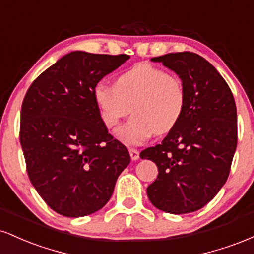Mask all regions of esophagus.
<instances>
[{
	"label": "esophagus",
	"instance_id": "obj_1",
	"mask_svg": "<svg viewBox=\"0 0 254 254\" xmlns=\"http://www.w3.org/2000/svg\"><path fill=\"white\" fill-rule=\"evenodd\" d=\"M129 153H130L131 160H133V161H136V160H138V157H139V151H138V150L133 149V148H130Z\"/></svg>",
	"mask_w": 254,
	"mask_h": 254
}]
</instances>
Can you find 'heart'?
Listing matches in <instances>:
<instances>
[{"label":"heart","mask_w":254,"mask_h":254,"mask_svg":"<svg viewBox=\"0 0 254 254\" xmlns=\"http://www.w3.org/2000/svg\"><path fill=\"white\" fill-rule=\"evenodd\" d=\"M93 94L107 127H116L132 111V117L116 130V136L130 145L144 143L154 133L171 131L185 110L183 81L150 64L125 71L116 86L99 82Z\"/></svg>","instance_id":"obj_1"}]
</instances>
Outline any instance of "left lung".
<instances>
[{
    "label": "left lung",
    "mask_w": 254,
    "mask_h": 254,
    "mask_svg": "<svg viewBox=\"0 0 254 254\" xmlns=\"http://www.w3.org/2000/svg\"><path fill=\"white\" fill-rule=\"evenodd\" d=\"M151 61L183 81L185 110L161 144L139 154L159 168L147 194L159 210L189 214L210 202L227 182L238 143L237 106L224 78L199 55L176 52Z\"/></svg>",
    "instance_id": "left-lung-1"
}]
</instances>
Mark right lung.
I'll return each instance as SVG.
<instances>
[{
  "label": "right lung",
  "mask_w": 254,
  "mask_h": 254,
  "mask_svg": "<svg viewBox=\"0 0 254 254\" xmlns=\"http://www.w3.org/2000/svg\"><path fill=\"white\" fill-rule=\"evenodd\" d=\"M129 58L72 51L40 74L26 93L20 143L28 178L63 216L100 210L130 164L129 151L109 133L93 94L99 81Z\"/></svg>",
  "instance_id": "add662e5"
}]
</instances>
